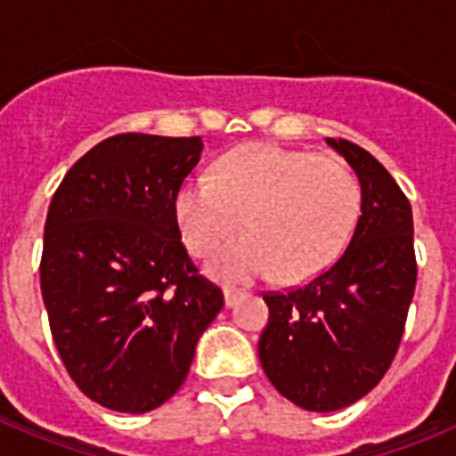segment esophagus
Listing matches in <instances>:
<instances>
[{
    "label": "esophagus",
    "instance_id": "obj_1",
    "mask_svg": "<svg viewBox=\"0 0 456 456\" xmlns=\"http://www.w3.org/2000/svg\"><path fill=\"white\" fill-rule=\"evenodd\" d=\"M241 296H243L241 289H229L227 286V289H224V305H227V307H234L236 300L241 298Z\"/></svg>",
    "mask_w": 456,
    "mask_h": 456
}]
</instances>
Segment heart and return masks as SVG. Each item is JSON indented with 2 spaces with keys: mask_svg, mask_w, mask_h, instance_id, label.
Returning <instances> with one entry per match:
<instances>
[{
  "mask_svg": "<svg viewBox=\"0 0 456 456\" xmlns=\"http://www.w3.org/2000/svg\"><path fill=\"white\" fill-rule=\"evenodd\" d=\"M360 184L336 158L248 144L215 163L213 179L191 177L175 193V220L186 248L208 256L220 281H253L277 270L305 281L338 257L360 215Z\"/></svg>",
  "mask_w": 456,
  "mask_h": 456,
  "instance_id": "heart-1",
  "label": "heart"
}]
</instances>
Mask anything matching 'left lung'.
<instances>
[{
  "mask_svg": "<svg viewBox=\"0 0 456 456\" xmlns=\"http://www.w3.org/2000/svg\"><path fill=\"white\" fill-rule=\"evenodd\" d=\"M360 182V220L343 256L300 289L267 293L257 354L272 386L307 411H336L388 371L417 286L411 206L390 172L346 139H326Z\"/></svg>",
  "mask_w": 456,
  "mask_h": 456,
  "instance_id": "8db88e82",
  "label": "left lung"
}]
</instances>
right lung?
<instances>
[{
  "mask_svg": "<svg viewBox=\"0 0 456 456\" xmlns=\"http://www.w3.org/2000/svg\"><path fill=\"white\" fill-rule=\"evenodd\" d=\"M200 153V137L116 134L68 170L49 206L39 281L53 343L77 388L113 411L170 400L224 305L172 210Z\"/></svg>",
  "mask_w": 456,
  "mask_h": 456,
  "instance_id": "add662e5",
  "label": "right lung"
}]
</instances>
